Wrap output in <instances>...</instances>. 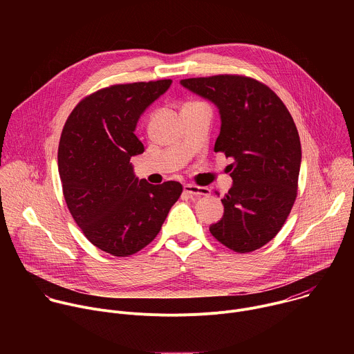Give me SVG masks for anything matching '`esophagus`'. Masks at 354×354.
Here are the masks:
<instances>
[{
    "mask_svg": "<svg viewBox=\"0 0 354 354\" xmlns=\"http://www.w3.org/2000/svg\"><path fill=\"white\" fill-rule=\"evenodd\" d=\"M183 190L193 196V197H198V196H206L210 193V190L207 187H203V186H196V185H192V183H186L183 185Z\"/></svg>",
    "mask_w": 354,
    "mask_h": 354,
    "instance_id": "esophagus-1",
    "label": "esophagus"
}]
</instances>
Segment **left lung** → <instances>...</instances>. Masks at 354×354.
Returning a JSON list of instances; mask_svg holds the SVG:
<instances>
[{"instance_id": "left-lung-1", "label": "left lung", "mask_w": 354, "mask_h": 354, "mask_svg": "<svg viewBox=\"0 0 354 354\" xmlns=\"http://www.w3.org/2000/svg\"><path fill=\"white\" fill-rule=\"evenodd\" d=\"M180 85L217 106L221 127L214 151L234 160V183L221 198L224 216L210 232L239 254L255 250L281 230L297 196L301 144L294 120L257 80L214 75Z\"/></svg>"}]
</instances>
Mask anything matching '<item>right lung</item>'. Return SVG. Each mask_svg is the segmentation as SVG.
<instances>
[{
  "mask_svg": "<svg viewBox=\"0 0 354 354\" xmlns=\"http://www.w3.org/2000/svg\"><path fill=\"white\" fill-rule=\"evenodd\" d=\"M172 80L113 85L75 106L62 133L59 174L68 210L100 250L129 257L160 232L182 193L175 180L138 179L130 158L144 153L136 136L140 116Z\"/></svg>",
  "mask_w": 354,
  "mask_h": 354,
  "instance_id": "obj_1",
  "label": "right lung"
}]
</instances>
